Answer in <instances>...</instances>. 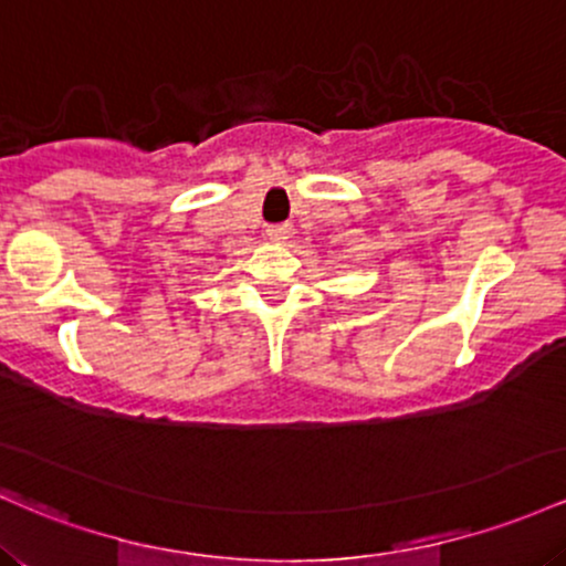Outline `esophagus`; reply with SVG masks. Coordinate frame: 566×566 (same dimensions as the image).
Returning <instances> with one entry per match:
<instances>
[{
	"label": "esophagus",
	"instance_id": "esophagus-1",
	"mask_svg": "<svg viewBox=\"0 0 566 566\" xmlns=\"http://www.w3.org/2000/svg\"><path fill=\"white\" fill-rule=\"evenodd\" d=\"M266 238H270L272 243H285V240L291 238V227L289 224H270L266 227Z\"/></svg>",
	"mask_w": 566,
	"mask_h": 566
}]
</instances>
